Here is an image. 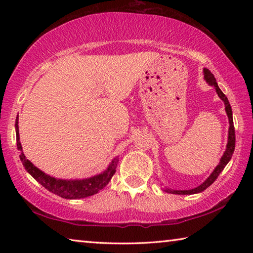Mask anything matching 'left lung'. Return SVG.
<instances>
[{"instance_id": "8db88e82", "label": "left lung", "mask_w": 253, "mask_h": 253, "mask_svg": "<svg viewBox=\"0 0 253 253\" xmlns=\"http://www.w3.org/2000/svg\"><path fill=\"white\" fill-rule=\"evenodd\" d=\"M204 79L207 80V83L212 85V87L215 88L217 96H219L222 100L224 102V106H225V111H226V115H228V118H229V124H230V127H229V137H228V144H226V149L223 154V156L221 157L219 165L216 166L215 169L213 170L212 174L210 175V176L205 179V181L199 185L198 187L195 188H192V190H185V191H176V190H169V188H165L166 192H169V193H172V194H179V195H186V194H196V193H201V192H203L205 188H208L211 184L215 181L219 176L220 173L222 170L224 169V168L226 166V164L230 162L231 157H232V154L234 152V147H235V131H234V126H233V117H232V109H231V106H230V102L228 100V98L224 95L223 92H222L221 89L219 88V85L216 84V80L214 78V76L211 71L207 68H204Z\"/></svg>"}]
</instances>
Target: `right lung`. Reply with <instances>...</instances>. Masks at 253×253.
<instances>
[{
	"label": "right lung",
	"instance_id": "obj_1",
	"mask_svg": "<svg viewBox=\"0 0 253 253\" xmlns=\"http://www.w3.org/2000/svg\"><path fill=\"white\" fill-rule=\"evenodd\" d=\"M15 130H16V146L21 152L20 160L22 162L23 166L27 169V172L31 176L37 179L42 186L45 187L46 190L52 192V193L61 196L63 199L77 200L84 199L87 196H91L102 190L107 184L109 183L111 177L114 176L116 172L118 158H114L109 164L108 168L104 172L95 175L92 177L84 178V179H60L50 176L36 168L31 162L27 160V157L22 152V146L20 143V135H19V118L15 121Z\"/></svg>",
	"mask_w": 253,
	"mask_h": 253
}]
</instances>
